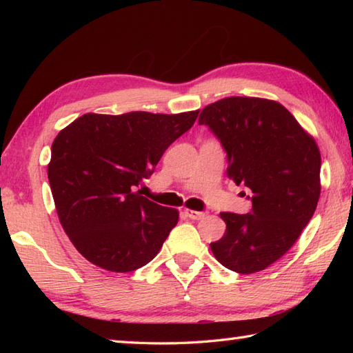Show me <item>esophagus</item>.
I'll return each mask as SVG.
<instances>
[{"label": "esophagus", "instance_id": "esophagus-1", "mask_svg": "<svg viewBox=\"0 0 353 353\" xmlns=\"http://www.w3.org/2000/svg\"><path fill=\"white\" fill-rule=\"evenodd\" d=\"M185 215L190 216L191 220H203L208 216V212H200V211H192V209H185Z\"/></svg>", "mask_w": 353, "mask_h": 353}]
</instances>
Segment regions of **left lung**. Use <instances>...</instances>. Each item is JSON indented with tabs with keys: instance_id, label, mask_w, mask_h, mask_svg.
<instances>
[{
	"instance_id": "8db88e82",
	"label": "left lung",
	"mask_w": 353,
	"mask_h": 353,
	"mask_svg": "<svg viewBox=\"0 0 353 353\" xmlns=\"http://www.w3.org/2000/svg\"><path fill=\"white\" fill-rule=\"evenodd\" d=\"M228 153V177L252 191L249 214L221 212L226 232L211 243L216 261L252 274L287 253L310 223L320 197L316 139L281 103L226 97L201 110Z\"/></svg>"
}]
</instances>
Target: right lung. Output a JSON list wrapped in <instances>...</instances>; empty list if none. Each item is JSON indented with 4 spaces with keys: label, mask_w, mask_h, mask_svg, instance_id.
Segmentation results:
<instances>
[{
    "label": "right lung",
    "mask_w": 353,
    "mask_h": 353,
    "mask_svg": "<svg viewBox=\"0 0 353 353\" xmlns=\"http://www.w3.org/2000/svg\"><path fill=\"white\" fill-rule=\"evenodd\" d=\"M199 110L85 114L51 145L48 181L66 235L94 265L127 273L148 264L179 221L174 208L134 192Z\"/></svg>",
    "instance_id": "right-lung-1"
}]
</instances>
